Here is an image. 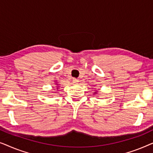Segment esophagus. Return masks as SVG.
<instances>
[{
    "instance_id": "obj_1",
    "label": "esophagus",
    "mask_w": 153,
    "mask_h": 153,
    "mask_svg": "<svg viewBox=\"0 0 153 153\" xmlns=\"http://www.w3.org/2000/svg\"><path fill=\"white\" fill-rule=\"evenodd\" d=\"M72 82H73V83H75V84H76V83H79V80L77 79H72Z\"/></svg>"
}]
</instances>
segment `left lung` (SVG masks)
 <instances>
[{
    "instance_id": "left-lung-1",
    "label": "left lung",
    "mask_w": 153,
    "mask_h": 153,
    "mask_svg": "<svg viewBox=\"0 0 153 153\" xmlns=\"http://www.w3.org/2000/svg\"><path fill=\"white\" fill-rule=\"evenodd\" d=\"M95 93H96V92H95Z\"/></svg>"
}]
</instances>
